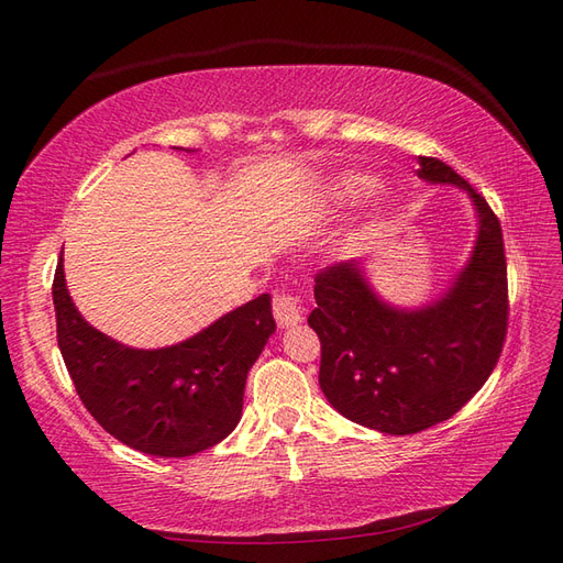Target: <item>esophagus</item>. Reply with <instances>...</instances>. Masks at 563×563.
<instances>
[{
  "mask_svg": "<svg viewBox=\"0 0 563 563\" xmlns=\"http://www.w3.org/2000/svg\"><path fill=\"white\" fill-rule=\"evenodd\" d=\"M272 310H275V319L282 329L294 327V323H298L302 319L300 308H298V298L291 294H284V291L277 294L275 302H272Z\"/></svg>",
  "mask_w": 563,
  "mask_h": 563,
  "instance_id": "34e87169",
  "label": "esophagus"
}]
</instances>
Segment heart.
<instances>
[{"mask_svg": "<svg viewBox=\"0 0 563 563\" xmlns=\"http://www.w3.org/2000/svg\"><path fill=\"white\" fill-rule=\"evenodd\" d=\"M368 185H371V180L364 178V176H340V178L335 180V185H333V190H335L338 197L354 199V197H360L362 192H366ZM376 228H378V225H368L366 232H373Z\"/></svg>", "mask_w": 563, "mask_h": 563, "instance_id": "1", "label": "heart"}]
</instances>
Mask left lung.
<instances>
[{
    "mask_svg": "<svg viewBox=\"0 0 563 563\" xmlns=\"http://www.w3.org/2000/svg\"><path fill=\"white\" fill-rule=\"evenodd\" d=\"M418 176L465 190L479 234L451 291L420 310L383 302L362 263H338L314 277L308 323L321 343L319 385L338 413L385 434H416L463 408L496 368L507 335V263L500 220L488 201L437 157Z\"/></svg>",
    "mask_w": 563,
    "mask_h": 563,
    "instance_id": "obj_1",
    "label": "left lung"
}]
</instances>
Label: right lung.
Listing matches in <instances>:
<instances>
[{
    "label": "right lung",
    "instance_id": "1",
    "mask_svg": "<svg viewBox=\"0 0 563 563\" xmlns=\"http://www.w3.org/2000/svg\"><path fill=\"white\" fill-rule=\"evenodd\" d=\"M269 302L253 298L178 345L133 350L77 312L63 251L54 275L58 347L81 404L122 444L159 457L207 451L236 428L249 368L277 329Z\"/></svg>",
    "mask_w": 563,
    "mask_h": 563
}]
</instances>
